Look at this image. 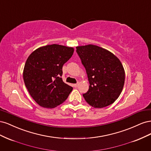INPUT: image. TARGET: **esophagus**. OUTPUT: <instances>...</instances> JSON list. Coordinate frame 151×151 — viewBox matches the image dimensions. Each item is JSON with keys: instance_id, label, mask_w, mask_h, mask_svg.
Wrapping results in <instances>:
<instances>
[{"instance_id": "1", "label": "esophagus", "mask_w": 151, "mask_h": 151, "mask_svg": "<svg viewBox=\"0 0 151 151\" xmlns=\"http://www.w3.org/2000/svg\"><path fill=\"white\" fill-rule=\"evenodd\" d=\"M73 86H74V88H76V87L78 86V84H73Z\"/></svg>"}]
</instances>
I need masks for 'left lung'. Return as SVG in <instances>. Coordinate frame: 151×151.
I'll return each mask as SVG.
<instances>
[{"label":"left lung","instance_id":"8db88e82","mask_svg":"<svg viewBox=\"0 0 151 151\" xmlns=\"http://www.w3.org/2000/svg\"><path fill=\"white\" fill-rule=\"evenodd\" d=\"M76 52L86 68L89 90L83 94L91 106L101 108L115 101L125 83V70L115 55L96 45L76 47Z\"/></svg>","mask_w":151,"mask_h":151}]
</instances>
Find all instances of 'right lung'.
I'll return each mask as SVG.
<instances>
[{
    "instance_id": "1",
    "label": "right lung",
    "mask_w": 151,
    "mask_h": 151,
    "mask_svg": "<svg viewBox=\"0 0 151 151\" xmlns=\"http://www.w3.org/2000/svg\"><path fill=\"white\" fill-rule=\"evenodd\" d=\"M74 48L53 44L40 47L26 62L23 79L31 96L40 106L53 108L64 102L72 87L63 83L62 67Z\"/></svg>"
}]
</instances>
